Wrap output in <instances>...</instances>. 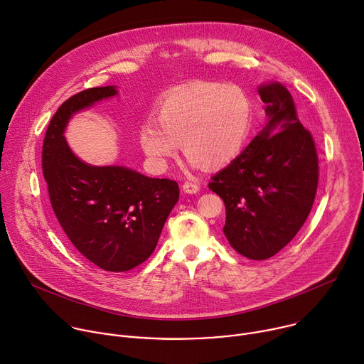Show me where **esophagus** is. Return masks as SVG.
I'll return each instance as SVG.
<instances>
[{
	"label": "esophagus",
	"instance_id": "1",
	"mask_svg": "<svg viewBox=\"0 0 364 364\" xmlns=\"http://www.w3.org/2000/svg\"><path fill=\"white\" fill-rule=\"evenodd\" d=\"M198 190H200V187L194 181H186L183 184V191L187 194H196V193H198Z\"/></svg>",
	"mask_w": 364,
	"mask_h": 364
}]
</instances>
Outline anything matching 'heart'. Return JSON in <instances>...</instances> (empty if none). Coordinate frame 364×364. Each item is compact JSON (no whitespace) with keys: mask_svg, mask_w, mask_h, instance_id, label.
<instances>
[{"mask_svg":"<svg viewBox=\"0 0 364 364\" xmlns=\"http://www.w3.org/2000/svg\"><path fill=\"white\" fill-rule=\"evenodd\" d=\"M252 115V100L243 87L193 82L159 103L154 122L139 128V145L160 171L177 157L180 144L191 164L220 168L240 154Z\"/></svg>","mask_w":364,"mask_h":364,"instance_id":"heart-1","label":"heart"}]
</instances>
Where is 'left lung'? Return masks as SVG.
Returning a JSON list of instances; mask_svg holds the SVG:
<instances>
[{
  "label": "left lung",
  "instance_id": "left-lung-1",
  "mask_svg": "<svg viewBox=\"0 0 364 364\" xmlns=\"http://www.w3.org/2000/svg\"><path fill=\"white\" fill-rule=\"evenodd\" d=\"M268 124L209 188L226 207L225 236L240 255L264 261L287 246L306 220L318 186V157L291 93L281 83L257 89Z\"/></svg>",
  "mask_w": 364,
  "mask_h": 364
}]
</instances>
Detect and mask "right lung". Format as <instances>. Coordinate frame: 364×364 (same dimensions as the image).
<instances>
[{
	"mask_svg": "<svg viewBox=\"0 0 364 364\" xmlns=\"http://www.w3.org/2000/svg\"><path fill=\"white\" fill-rule=\"evenodd\" d=\"M114 95V86L92 87L63 102L46 131L41 167L51 209L73 247L102 269L125 272L154 252L180 188L125 167L89 166L72 152L63 136L70 117Z\"/></svg>",
	"mask_w": 364,
	"mask_h": 364,
	"instance_id": "obj_1",
	"label": "right lung"
}]
</instances>
